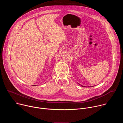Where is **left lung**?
<instances>
[{
    "instance_id": "left-lung-1",
    "label": "left lung",
    "mask_w": 123,
    "mask_h": 123,
    "mask_svg": "<svg viewBox=\"0 0 123 123\" xmlns=\"http://www.w3.org/2000/svg\"><path fill=\"white\" fill-rule=\"evenodd\" d=\"M81 86H82V85H81Z\"/></svg>"
}]
</instances>
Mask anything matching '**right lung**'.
<instances>
[{
  "label": "right lung",
  "instance_id": "right-lung-1",
  "mask_svg": "<svg viewBox=\"0 0 123 123\" xmlns=\"http://www.w3.org/2000/svg\"><path fill=\"white\" fill-rule=\"evenodd\" d=\"M34 86H35V85H34Z\"/></svg>",
  "mask_w": 123,
  "mask_h": 123
}]
</instances>
